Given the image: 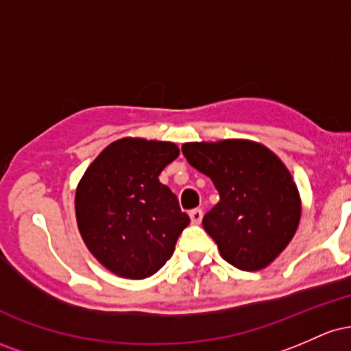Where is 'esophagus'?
Wrapping results in <instances>:
<instances>
[{
	"label": "esophagus",
	"instance_id": "esophagus-1",
	"mask_svg": "<svg viewBox=\"0 0 351 351\" xmlns=\"http://www.w3.org/2000/svg\"><path fill=\"white\" fill-rule=\"evenodd\" d=\"M189 219H191L193 224H199L201 219H203V211L201 209H193V211H189Z\"/></svg>",
	"mask_w": 351,
	"mask_h": 351
}]
</instances>
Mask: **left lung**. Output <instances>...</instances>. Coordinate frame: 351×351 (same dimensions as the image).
<instances>
[{
    "label": "left lung",
    "mask_w": 351,
    "mask_h": 351,
    "mask_svg": "<svg viewBox=\"0 0 351 351\" xmlns=\"http://www.w3.org/2000/svg\"><path fill=\"white\" fill-rule=\"evenodd\" d=\"M181 152L219 193L203 228L221 257L249 272L274 263L292 241L302 215L299 189L279 156L243 138L188 142Z\"/></svg>",
    "instance_id": "8db88e82"
}]
</instances>
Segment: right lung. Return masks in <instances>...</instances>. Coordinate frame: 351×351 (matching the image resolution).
<instances>
[{"instance_id":"right-lung-1","label":"right lung","mask_w":351,"mask_h":351,"mask_svg":"<svg viewBox=\"0 0 351 351\" xmlns=\"http://www.w3.org/2000/svg\"><path fill=\"white\" fill-rule=\"evenodd\" d=\"M180 155L171 142L115 140L99 153L75 189L84 243L104 267L125 279H147L163 267L189 224L158 176Z\"/></svg>"}]
</instances>
